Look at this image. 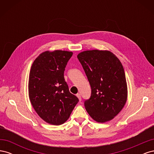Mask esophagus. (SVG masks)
<instances>
[{
    "label": "esophagus",
    "mask_w": 154,
    "mask_h": 154,
    "mask_svg": "<svg viewBox=\"0 0 154 154\" xmlns=\"http://www.w3.org/2000/svg\"><path fill=\"white\" fill-rule=\"evenodd\" d=\"M76 96L78 97L79 101H82V97H81V95H80V94H76Z\"/></svg>",
    "instance_id": "34e87169"
}]
</instances>
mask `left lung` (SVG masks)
Segmentation results:
<instances>
[{
    "label": "left lung",
    "mask_w": 154,
    "mask_h": 154,
    "mask_svg": "<svg viewBox=\"0 0 154 154\" xmlns=\"http://www.w3.org/2000/svg\"><path fill=\"white\" fill-rule=\"evenodd\" d=\"M91 87L84 101L88 114L98 123L112 119L127 100V85L119 60L109 51H85L77 56Z\"/></svg>",
    "instance_id": "1"
}]
</instances>
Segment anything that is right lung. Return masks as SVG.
<instances>
[{
	"instance_id": "obj_1",
	"label": "right lung",
	"mask_w": 154,
	"mask_h": 154,
	"mask_svg": "<svg viewBox=\"0 0 154 154\" xmlns=\"http://www.w3.org/2000/svg\"><path fill=\"white\" fill-rule=\"evenodd\" d=\"M72 56V52L66 51H45L32 64L28 83L29 100L38 115L51 125L66 122L79 101L69 92L63 75Z\"/></svg>"
}]
</instances>
